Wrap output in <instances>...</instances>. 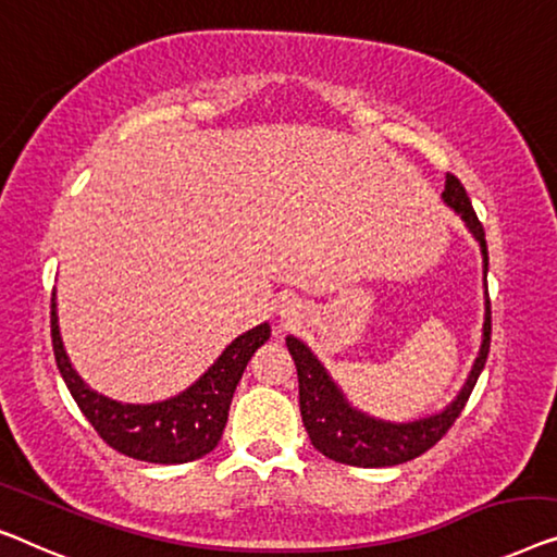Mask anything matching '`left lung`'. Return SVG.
<instances>
[{
    "instance_id": "obj_1",
    "label": "left lung",
    "mask_w": 557,
    "mask_h": 557,
    "mask_svg": "<svg viewBox=\"0 0 557 557\" xmlns=\"http://www.w3.org/2000/svg\"><path fill=\"white\" fill-rule=\"evenodd\" d=\"M447 206L462 215L467 228L472 236L480 240L482 256H485L487 269V240L485 228L474 213L472 200L467 196L465 185L459 183L457 175L447 173L445 193H442ZM490 298H487V321H485V338H482L480 357L474 361V369L470 379H467L465 389L459 397L449 405L442 414L419 419L412 424H389L379 422L367 414L357 412L344 401V394L336 389V384L329 379L324 367L313 357L306 344L298 342L296 336H286V346L292 351L296 374H298V407H301V419L306 432H309L311 445L319 449L321 455L334 459L342 465L354 467H392L409 462L426 449L437 445V442L449 432V426L457 422L462 409L470 399V394L478 384V379L485 369L487 354H490V334H493V321H490Z\"/></svg>"
}]
</instances>
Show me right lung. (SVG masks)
Instances as JSON below:
<instances>
[{
  "label": "right lung",
  "mask_w": 557,
  "mask_h": 557,
  "mask_svg": "<svg viewBox=\"0 0 557 557\" xmlns=\"http://www.w3.org/2000/svg\"><path fill=\"white\" fill-rule=\"evenodd\" d=\"M271 326L261 324L240 334L219 361L190 389L158 405H120L92 392L75 374L62 349L58 313L52 298V349L54 361L79 412L95 426L102 442L133 459L156 465H183L211 453L228 422V407L236 384L253 351L269 338Z\"/></svg>",
  "instance_id": "add662e5"
}]
</instances>
